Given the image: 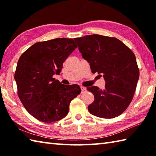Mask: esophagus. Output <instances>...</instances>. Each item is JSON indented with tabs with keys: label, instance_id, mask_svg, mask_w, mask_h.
I'll use <instances>...</instances> for the list:
<instances>
[{
	"label": "esophagus",
	"instance_id": "esophagus-1",
	"mask_svg": "<svg viewBox=\"0 0 156 156\" xmlns=\"http://www.w3.org/2000/svg\"><path fill=\"white\" fill-rule=\"evenodd\" d=\"M80 88H81V92H82V93H84V92L87 91V88H86V87H83V86L80 87Z\"/></svg>",
	"mask_w": 156,
	"mask_h": 156
}]
</instances>
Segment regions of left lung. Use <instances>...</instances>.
Masks as SVG:
<instances>
[{
  "instance_id": "obj_1",
  "label": "left lung",
  "mask_w": 156,
  "mask_h": 156,
  "mask_svg": "<svg viewBox=\"0 0 156 156\" xmlns=\"http://www.w3.org/2000/svg\"><path fill=\"white\" fill-rule=\"evenodd\" d=\"M74 40L92 72L103 74L106 82L103 89L87 88L94 96L88 111L101 118L118 117L130 105L140 77L135 54L115 37L94 34Z\"/></svg>"
}]
</instances>
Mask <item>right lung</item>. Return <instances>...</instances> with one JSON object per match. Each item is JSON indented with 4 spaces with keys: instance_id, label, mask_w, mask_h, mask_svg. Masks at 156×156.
Here are the masks:
<instances>
[{
    "instance_id": "obj_1",
    "label": "right lung",
    "mask_w": 156,
    "mask_h": 156,
    "mask_svg": "<svg viewBox=\"0 0 156 156\" xmlns=\"http://www.w3.org/2000/svg\"><path fill=\"white\" fill-rule=\"evenodd\" d=\"M77 47L73 39L57 38L36 43L19 58L15 73L18 97L37 120L53 122L64 118L71 101L80 93L78 85H64L53 78Z\"/></svg>"
}]
</instances>
